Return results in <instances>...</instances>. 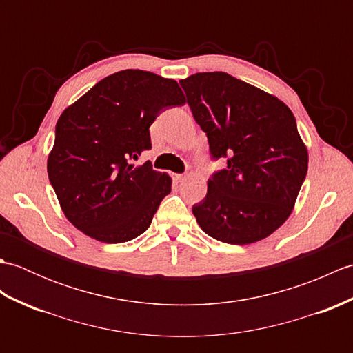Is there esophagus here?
Segmentation results:
<instances>
[{
	"label": "esophagus",
	"mask_w": 353,
	"mask_h": 353,
	"mask_svg": "<svg viewBox=\"0 0 353 353\" xmlns=\"http://www.w3.org/2000/svg\"><path fill=\"white\" fill-rule=\"evenodd\" d=\"M172 179H174L176 182H183L186 179V174H174V176H172Z\"/></svg>",
	"instance_id": "obj_1"
}]
</instances>
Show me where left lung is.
Wrapping results in <instances>:
<instances>
[{
  "instance_id": "obj_1",
  "label": "left lung",
  "mask_w": 353,
  "mask_h": 353,
  "mask_svg": "<svg viewBox=\"0 0 353 353\" xmlns=\"http://www.w3.org/2000/svg\"><path fill=\"white\" fill-rule=\"evenodd\" d=\"M179 83L211 156L228 161L208 181L206 197L192 206L199 226L236 245L272 235L292 212L308 171V150L292 112L228 72H197Z\"/></svg>"
}]
</instances>
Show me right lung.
<instances>
[{
  "instance_id": "add662e5",
  "label": "right lung",
  "mask_w": 353,
  "mask_h": 353,
  "mask_svg": "<svg viewBox=\"0 0 353 353\" xmlns=\"http://www.w3.org/2000/svg\"><path fill=\"white\" fill-rule=\"evenodd\" d=\"M185 104L176 80L142 70L118 71L100 80L66 108L48 154L51 186L66 219L97 241L117 244L152 224L171 177L148 161L150 125L163 109Z\"/></svg>"
}]
</instances>
